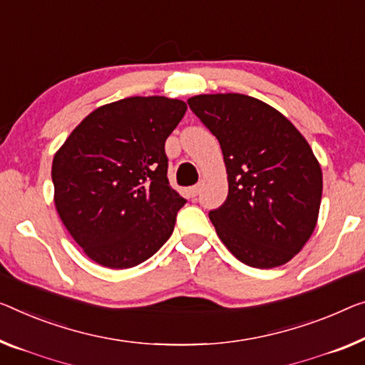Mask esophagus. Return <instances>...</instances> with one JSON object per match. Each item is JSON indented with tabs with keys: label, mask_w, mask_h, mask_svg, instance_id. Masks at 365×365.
Instances as JSON below:
<instances>
[{
	"label": "esophagus",
	"mask_w": 365,
	"mask_h": 365,
	"mask_svg": "<svg viewBox=\"0 0 365 365\" xmlns=\"http://www.w3.org/2000/svg\"><path fill=\"white\" fill-rule=\"evenodd\" d=\"M200 183L198 185H193V187H190V190H188V193H190V197L192 198H197L198 195H200Z\"/></svg>",
	"instance_id": "obj_1"
}]
</instances>
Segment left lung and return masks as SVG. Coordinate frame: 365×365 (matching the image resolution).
I'll use <instances>...</instances> for the list:
<instances>
[{"instance_id": "left-lung-1", "label": "left lung", "mask_w": 365, "mask_h": 365, "mask_svg": "<svg viewBox=\"0 0 365 365\" xmlns=\"http://www.w3.org/2000/svg\"><path fill=\"white\" fill-rule=\"evenodd\" d=\"M188 106L225 155L227 198L210 211L217 236L251 267L287 264L312 236L322 203V167L307 139L247 95H198Z\"/></svg>"}]
</instances>
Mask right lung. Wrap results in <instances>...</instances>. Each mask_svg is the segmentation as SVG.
<instances>
[{"label": "right lung", "instance_id": "right-lung-1", "mask_svg": "<svg viewBox=\"0 0 365 365\" xmlns=\"http://www.w3.org/2000/svg\"><path fill=\"white\" fill-rule=\"evenodd\" d=\"M187 105L165 96H133L88 114L53 157L56 208L96 264L129 269L172 236L187 200L167 178L165 140Z\"/></svg>", "mask_w": 365, "mask_h": 365}]
</instances>
